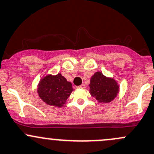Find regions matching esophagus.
<instances>
[{
    "instance_id": "esophagus-1",
    "label": "esophagus",
    "mask_w": 154,
    "mask_h": 154,
    "mask_svg": "<svg viewBox=\"0 0 154 154\" xmlns=\"http://www.w3.org/2000/svg\"><path fill=\"white\" fill-rule=\"evenodd\" d=\"M77 88H79V89H85V85L82 84V85H80V86H78Z\"/></svg>"
}]
</instances>
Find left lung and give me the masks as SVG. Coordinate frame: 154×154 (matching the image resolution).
I'll use <instances>...</instances> for the list:
<instances>
[{
	"label": "left lung",
	"mask_w": 154,
	"mask_h": 154,
	"mask_svg": "<svg viewBox=\"0 0 154 154\" xmlns=\"http://www.w3.org/2000/svg\"><path fill=\"white\" fill-rule=\"evenodd\" d=\"M90 93L100 103H109L115 99L119 92V86L112 78L96 72L90 78Z\"/></svg>",
	"instance_id": "8db88e82"
}]
</instances>
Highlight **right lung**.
<instances>
[{"mask_svg":"<svg viewBox=\"0 0 154 154\" xmlns=\"http://www.w3.org/2000/svg\"><path fill=\"white\" fill-rule=\"evenodd\" d=\"M72 90L71 82H67L61 73L47 75L41 79L37 88L39 97L43 101L57 107H63L66 104Z\"/></svg>","mask_w":154,"mask_h":154,"instance_id":"obj_1","label":"right lung"}]
</instances>
